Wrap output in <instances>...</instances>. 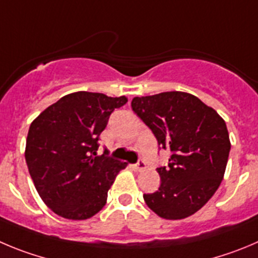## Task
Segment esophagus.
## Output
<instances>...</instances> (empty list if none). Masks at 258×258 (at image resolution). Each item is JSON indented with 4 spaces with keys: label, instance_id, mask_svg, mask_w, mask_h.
I'll list each match as a JSON object with an SVG mask.
<instances>
[{
    "label": "esophagus",
    "instance_id": "1",
    "mask_svg": "<svg viewBox=\"0 0 258 258\" xmlns=\"http://www.w3.org/2000/svg\"><path fill=\"white\" fill-rule=\"evenodd\" d=\"M134 168H135V170H137V172H143V170H145L146 164L144 160H139V162L134 165Z\"/></svg>",
    "mask_w": 258,
    "mask_h": 258
}]
</instances>
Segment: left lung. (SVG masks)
<instances>
[{"instance_id": "1", "label": "left lung", "mask_w": 258, "mask_h": 258, "mask_svg": "<svg viewBox=\"0 0 258 258\" xmlns=\"http://www.w3.org/2000/svg\"><path fill=\"white\" fill-rule=\"evenodd\" d=\"M132 110L170 151L168 167L158 168L162 183L144 195L160 218L179 220L199 211L223 180L230 140L227 124L215 109L183 91L136 96Z\"/></svg>"}]
</instances>
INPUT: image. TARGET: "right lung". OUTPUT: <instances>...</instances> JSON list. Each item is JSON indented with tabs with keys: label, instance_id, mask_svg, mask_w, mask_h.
Returning <instances> with one entry per match:
<instances>
[{
	"label": "right lung",
	"instance_id": "add662e5",
	"mask_svg": "<svg viewBox=\"0 0 258 258\" xmlns=\"http://www.w3.org/2000/svg\"><path fill=\"white\" fill-rule=\"evenodd\" d=\"M126 96L76 91L43 110L29 127L25 160L40 199L57 215L85 220L105 205L127 163L96 155L100 134Z\"/></svg>",
	"mask_w": 258,
	"mask_h": 258
}]
</instances>
